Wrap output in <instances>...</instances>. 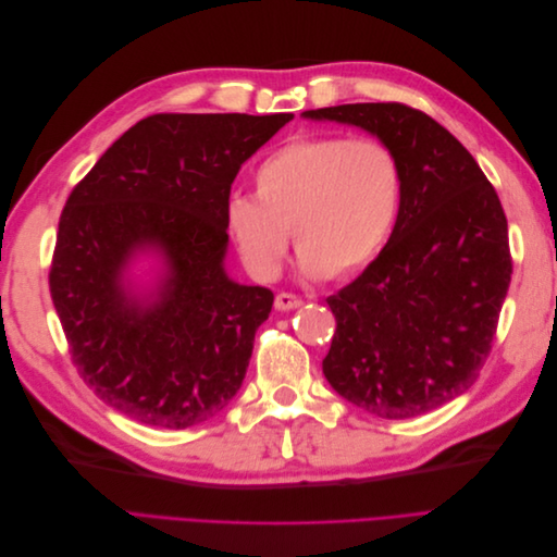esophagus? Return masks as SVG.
I'll use <instances>...</instances> for the list:
<instances>
[{
  "label": "esophagus",
  "instance_id": "esophagus-1",
  "mask_svg": "<svg viewBox=\"0 0 557 557\" xmlns=\"http://www.w3.org/2000/svg\"><path fill=\"white\" fill-rule=\"evenodd\" d=\"M301 305H305V299H299V297L293 295V293H278V295H276V301H274V307H276L278 311H293V309H299Z\"/></svg>",
  "mask_w": 557,
  "mask_h": 557
}]
</instances>
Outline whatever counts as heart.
I'll return each instance as SVG.
<instances>
[{"label":"heart","instance_id":"1","mask_svg":"<svg viewBox=\"0 0 557 557\" xmlns=\"http://www.w3.org/2000/svg\"><path fill=\"white\" fill-rule=\"evenodd\" d=\"M401 172L395 153L372 137H301L256 172V197L232 195L225 221L239 258L258 281L281 272L293 230L307 276L362 272L395 227Z\"/></svg>","mask_w":557,"mask_h":557}]
</instances>
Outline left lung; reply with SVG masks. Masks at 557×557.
I'll return each mask as SVG.
<instances>
[{
  "mask_svg": "<svg viewBox=\"0 0 557 557\" xmlns=\"http://www.w3.org/2000/svg\"><path fill=\"white\" fill-rule=\"evenodd\" d=\"M305 115L376 134L401 172L391 239L327 297L336 330L323 374L379 418L434 411L469 391L491 356L513 272L502 201L469 150L413 107L342 104Z\"/></svg>",
  "mask_w": 557,
  "mask_h": 557,
  "instance_id": "1",
  "label": "left lung"
}]
</instances>
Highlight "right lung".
<instances>
[{
	"mask_svg": "<svg viewBox=\"0 0 557 557\" xmlns=\"http://www.w3.org/2000/svg\"><path fill=\"white\" fill-rule=\"evenodd\" d=\"M293 113H156L132 125L62 209L48 285L72 362L111 409L185 430L237 395L274 293L227 278L225 209L242 164ZM160 249L168 276L134 300L122 269Z\"/></svg>",
	"mask_w": 557,
	"mask_h": 557,
	"instance_id": "obj_1",
	"label": "right lung"
}]
</instances>
